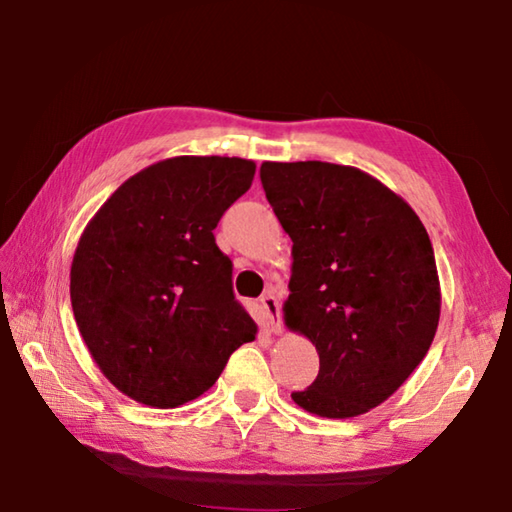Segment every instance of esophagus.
Listing matches in <instances>:
<instances>
[{"mask_svg":"<svg viewBox=\"0 0 512 512\" xmlns=\"http://www.w3.org/2000/svg\"><path fill=\"white\" fill-rule=\"evenodd\" d=\"M262 309L264 314L268 318V323H271V329L275 334L282 332V318H280V300H277L271 291L266 293V296H262Z\"/></svg>","mask_w":512,"mask_h":512,"instance_id":"esophagus-1","label":"esophagus"}]
</instances>
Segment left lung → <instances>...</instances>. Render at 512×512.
I'll list each match as a JSON object with an SVG mask.
<instances>
[{"mask_svg": "<svg viewBox=\"0 0 512 512\" xmlns=\"http://www.w3.org/2000/svg\"><path fill=\"white\" fill-rule=\"evenodd\" d=\"M268 203L293 241L284 323L316 345L314 384L293 402L354 418L400 388L440 318L436 257L418 214L361 169L264 162Z\"/></svg>", "mask_w": 512, "mask_h": 512, "instance_id": "left-lung-1", "label": "left lung"}]
</instances>
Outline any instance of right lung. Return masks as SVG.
<instances>
[{"label": "right lung", "instance_id": "obj_1", "mask_svg": "<svg viewBox=\"0 0 512 512\" xmlns=\"http://www.w3.org/2000/svg\"><path fill=\"white\" fill-rule=\"evenodd\" d=\"M253 176L255 162L241 158L155 162L83 230L69 273L76 325L103 375L135 402L176 409L196 400L255 339L212 232Z\"/></svg>", "mask_w": 512, "mask_h": 512}]
</instances>
